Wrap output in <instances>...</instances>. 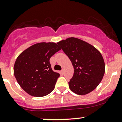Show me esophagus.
I'll return each mask as SVG.
<instances>
[{"label":"esophagus","instance_id":"obj_1","mask_svg":"<svg viewBox=\"0 0 122 122\" xmlns=\"http://www.w3.org/2000/svg\"><path fill=\"white\" fill-rule=\"evenodd\" d=\"M61 73H62V74H63L64 73V69H62V70H61Z\"/></svg>","mask_w":122,"mask_h":122}]
</instances>
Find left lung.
<instances>
[{
    "label": "left lung",
    "instance_id": "obj_1",
    "mask_svg": "<svg viewBox=\"0 0 122 122\" xmlns=\"http://www.w3.org/2000/svg\"><path fill=\"white\" fill-rule=\"evenodd\" d=\"M68 56L74 67V75L68 83L70 89L78 95L94 90L102 81L105 64L97 49L87 42L71 37L57 42Z\"/></svg>",
    "mask_w": 122,
    "mask_h": 122
}]
</instances>
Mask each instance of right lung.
Returning a JSON list of instances; mask_svg holds the SVG:
<instances>
[{
  "instance_id": "right-lung-1",
  "label": "right lung",
  "mask_w": 122,
  "mask_h": 122,
  "mask_svg": "<svg viewBox=\"0 0 122 122\" xmlns=\"http://www.w3.org/2000/svg\"><path fill=\"white\" fill-rule=\"evenodd\" d=\"M61 49L55 42H39L19 54L13 72L25 92L32 96L44 97L54 90L60 74L52 70L50 59Z\"/></svg>"
}]
</instances>
